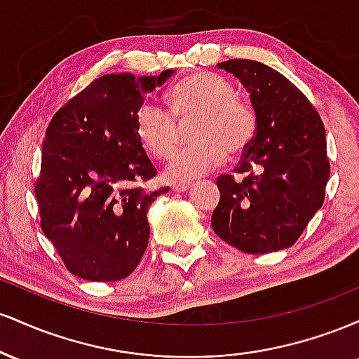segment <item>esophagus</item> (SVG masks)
<instances>
[{
    "instance_id": "34e87169",
    "label": "esophagus",
    "mask_w": 359,
    "mask_h": 359,
    "mask_svg": "<svg viewBox=\"0 0 359 359\" xmlns=\"http://www.w3.org/2000/svg\"><path fill=\"white\" fill-rule=\"evenodd\" d=\"M189 187H191V184H189V182L174 184V185H172V191H174V192H184V191H187Z\"/></svg>"
}]
</instances>
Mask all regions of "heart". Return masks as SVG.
Returning <instances> with one entry per match:
<instances>
[{
	"label": "heart",
	"mask_w": 359,
	"mask_h": 359,
	"mask_svg": "<svg viewBox=\"0 0 359 359\" xmlns=\"http://www.w3.org/2000/svg\"><path fill=\"white\" fill-rule=\"evenodd\" d=\"M170 111L145 102L135 118L142 145L156 160H168L179 142L177 119L199 118L192 138L165 168L168 182H189L219 167L226 156H236L250 147L257 131V114L236 96L233 84L214 72H196L177 82L168 93Z\"/></svg>",
	"instance_id": "b5f03b06"
}]
</instances>
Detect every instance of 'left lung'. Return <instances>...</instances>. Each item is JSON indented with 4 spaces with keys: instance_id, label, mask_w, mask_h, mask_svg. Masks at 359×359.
I'll list each match as a JSON object with an SVG mask.
<instances>
[{
    "instance_id": "8db88e82",
    "label": "left lung",
    "mask_w": 359,
    "mask_h": 359,
    "mask_svg": "<svg viewBox=\"0 0 359 359\" xmlns=\"http://www.w3.org/2000/svg\"><path fill=\"white\" fill-rule=\"evenodd\" d=\"M250 93L257 131L221 192L211 224L234 248L265 255L294 245L323 208L329 160L319 113L297 86L257 60L217 64Z\"/></svg>"
}]
</instances>
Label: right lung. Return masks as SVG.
<instances>
[{
    "mask_svg": "<svg viewBox=\"0 0 359 359\" xmlns=\"http://www.w3.org/2000/svg\"><path fill=\"white\" fill-rule=\"evenodd\" d=\"M172 74L102 76L62 106L45 131L35 182L40 226L72 275L126 278L145 253L148 208L168 189L135 185L156 175L135 118L145 94Z\"/></svg>",
    "mask_w": 359,
    "mask_h": 359,
    "instance_id": "right-lung-1",
    "label": "right lung"
}]
</instances>
